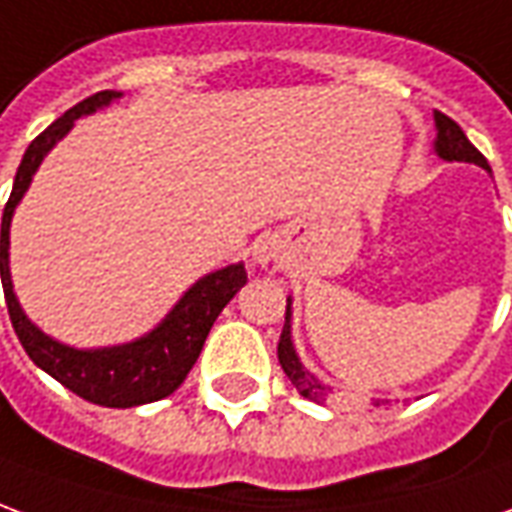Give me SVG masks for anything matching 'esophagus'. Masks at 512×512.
I'll return each instance as SVG.
<instances>
[{
    "label": "esophagus",
    "instance_id": "1",
    "mask_svg": "<svg viewBox=\"0 0 512 512\" xmlns=\"http://www.w3.org/2000/svg\"><path fill=\"white\" fill-rule=\"evenodd\" d=\"M253 259H256V264H262L267 273H275V270H281L286 264V250L275 237H264L256 242Z\"/></svg>",
    "mask_w": 512,
    "mask_h": 512
}]
</instances>
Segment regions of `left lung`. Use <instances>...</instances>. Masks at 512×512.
<instances>
[{"label":"left lung","mask_w":512,"mask_h":512,"mask_svg":"<svg viewBox=\"0 0 512 512\" xmlns=\"http://www.w3.org/2000/svg\"><path fill=\"white\" fill-rule=\"evenodd\" d=\"M436 154L447 162H471V165H480L482 170H491L488 159L482 157L477 148L471 146L469 137L463 134L458 123L452 121L444 112H436ZM278 361H281V369L286 372V378L292 380L295 386L306 400L311 402H333V389L328 383H322L314 372H308L303 361L297 358L295 344H292V297L286 300V322L284 331H281V339H278ZM383 400H378L375 405H380ZM389 402V400H386ZM383 402V405H386Z\"/></svg>","instance_id":"left-lung-1"}]
</instances>
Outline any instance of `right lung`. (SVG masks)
Segmentation results:
<instances>
[{
    "label": "right lung",
    "instance_id": "right-lung-1",
    "mask_svg": "<svg viewBox=\"0 0 512 512\" xmlns=\"http://www.w3.org/2000/svg\"><path fill=\"white\" fill-rule=\"evenodd\" d=\"M121 96L123 93H115V90H101L96 96L74 104L63 118H57L49 129H43L24 151V159L16 170V181H13V192H10L5 212H2V289H5L7 314H10L18 342L46 375L60 380L65 389L74 391L76 397L93 402V405H104V408L146 405V402H157L179 389L204 350L206 336L212 331L217 314L248 281L242 262L228 264L223 270L204 275L181 295L179 303L170 308L168 317L159 322L154 331L129 344L99 347V350L68 347V344L46 336L38 325L27 320L16 292H13V281H10V220H13V212H16L18 201L24 198L43 157L57 146V140H63L65 134L71 132L76 118L101 110Z\"/></svg>",
    "mask_w": 512,
    "mask_h": 512
}]
</instances>
